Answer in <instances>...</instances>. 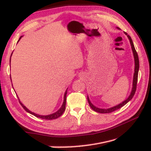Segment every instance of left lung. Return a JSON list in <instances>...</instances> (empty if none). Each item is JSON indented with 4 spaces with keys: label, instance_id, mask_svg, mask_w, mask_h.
<instances>
[{
    "label": "left lung",
    "instance_id": "1",
    "mask_svg": "<svg viewBox=\"0 0 151 151\" xmlns=\"http://www.w3.org/2000/svg\"><path fill=\"white\" fill-rule=\"evenodd\" d=\"M116 28L118 29H120L118 28V27H116ZM125 35H126L127 36L128 38H129V41H130V43L131 45V48H132V53H133V55H134V62H135V68H134V77H133V82H132V91L131 93L130 94V95L129 96L125 101H123V102H122L121 103L118 104L115 106H113L111 108H98L96 106H95L91 102L90 99L89 98V96H88V101L89 103V106H91V108H92L94 111H96L98 113H111L114 111L118 109H120V108H122V106L125 105L128 102L130 101V100L132 99V98L134 97V96L135 94V91H136V88H137V79H138V72H139V57H138V54L137 53L136 50L135 49L134 47V45L133 43V42H132V40L130 36L129 35H128L127 33L124 32Z\"/></svg>",
    "mask_w": 151,
    "mask_h": 151
}]
</instances>
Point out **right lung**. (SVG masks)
<instances>
[{
  "mask_svg": "<svg viewBox=\"0 0 151 151\" xmlns=\"http://www.w3.org/2000/svg\"><path fill=\"white\" fill-rule=\"evenodd\" d=\"M22 37V36H21V37L19 38V40L17 41V43L19 42V40H21V38ZM12 55V53L11 55V58ZM11 58H10V64H11ZM10 67H11V65H10ZM10 77H11V76H10ZM11 81H12V80H11ZM67 90L65 91L64 96H63V103H62V104L61 107H60V108H59L58 110L56 112H55V113H53L50 114V115H38V114H36V113H34V112H32L31 111H30L29 109H28V108H27L24 106V105L21 102V101L19 100V97H18L17 96L18 99H19V101L20 104H21V106H22V107H23V108L25 109V110H26L27 112H28L29 113L31 114V115H34V116H36V117L40 118H42V119H44V120H53V119H56V118H58L59 116H60L62 115V114H63V113L64 112L65 109L66 99H67V98H66V97H67Z\"/></svg>",
  "mask_w": 151,
  "mask_h": 151,
  "instance_id": "obj_1",
  "label": "right lung"
}]
</instances>
